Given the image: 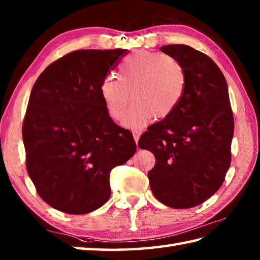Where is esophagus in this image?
<instances>
[{"label": "esophagus", "instance_id": "34e87169", "mask_svg": "<svg viewBox=\"0 0 260 260\" xmlns=\"http://www.w3.org/2000/svg\"><path fill=\"white\" fill-rule=\"evenodd\" d=\"M141 134H142V132L139 131V129L133 131V137H134V140H135V142H136V144H137V143H139Z\"/></svg>", "mask_w": 260, "mask_h": 260}]
</instances>
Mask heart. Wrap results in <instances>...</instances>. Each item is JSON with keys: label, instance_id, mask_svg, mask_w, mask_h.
I'll return each mask as SVG.
<instances>
[{"label": "heart", "instance_id": "heart-1", "mask_svg": "<svg viewBox=\"0 0 260 260\" xmlns=\"http://www.w3.org/2000/svg\"><path fill=\"white\" fill-rule=\"evenodd\" d=\"M186 88V73L178 59L145 50L126 57L118 79L108 77L101 85V96L110 117L120 120L134 101L124 125L140 128L154 118L163 119L179 106Z\"/></svg>", "mask_w": 260, "mask_h": 260}]
</instances>
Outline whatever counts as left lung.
<instances>
[{"label": "left lung", "instance_id": "8db88e82", "mask_svg": "<svg viewBox=\"0 0 260 260\" xmlns=\"http://www.w3.org/2000/svg\"><path fill=\"white\" fill-rule=\"evenodd\" d=\"M186 73L179 106L141 136L139 146L151 151L155 165L150 186L159 202L174 209L199 206L222 185L231 162L234 115L227 81L207 54L185 45L161 47Z\"/></svg>", "mask_w": 260, "mask_h": 260}]
</instances>
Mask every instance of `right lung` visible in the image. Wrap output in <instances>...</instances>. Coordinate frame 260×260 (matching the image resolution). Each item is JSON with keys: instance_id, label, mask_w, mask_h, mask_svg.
Returning a JSON list of instances; mask_svg holds the SVG:
<instances>
[{"instance_id": "add662e5", "label": "right lung", "mask_w": 260, "mask_h": 260, "mask_svg": "<svg viewBox=\"0 0 260 260\" xmlns=\"http://www.w3.org/2000/svg\"><path fill=\"white\" fill-rule=\"evenodd\" d=\"M126 53L73 51L49 64L32 88L22 127L26 171L38 194L59 211L101 208L110 197V171L136 151L101 96L102 82Z\"/></svg>"}]
</instances>
